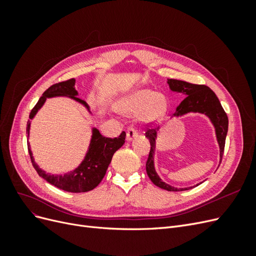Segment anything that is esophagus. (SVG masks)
<instances>
[{
  "label": "esophagus",
  "mask_w": 256,
  "mask_h": 256,
  "mask_svg": "<svg viewBox=\"0 0 256 256\" xmlns=\"http://www.w3.org/2000/svg\"><path fill=\"white\" fill-rule=\"evenodd\" d=\"M138 136V131L134 128V126H130L127 130V140L131 141Z\"/></svg>",
  "instance_id": "34e87169"
}]
</instances>
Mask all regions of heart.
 Returning a JSON list of instances; mask_svg holds the SVG:
<instances>
[{
	"label": "heart",
	"mask_w": 256,
	"mask_h": 256,
	"mask_svg": "<svg viewBox=\"0 0 256 256\" xmlns=\"http://www.w3.org/2000/svg\"><path fill=\"white\" fill-rule=\"evenodd\" d=\"M122 110L129 114H140L144 124H152L164 118L166 100L164 95L154 94L152 90H138L124 102Z\"/></svg>",
	"instance_id": "b5f03b06"
}]
</instances>
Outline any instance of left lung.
<instances>
[{
	"label": "left lung",
	"mask_w": 256,
	"mask_h": 256,
	"mask_svg": "<svg viewBox=\"0 0 256 256\" xmlns=\"http://www.w3.org/2000/svg\"><path fill=\"white\" fill-rule=\"evenodd\" d=\"M168 84L170 88L173 92H182L186 95V98L177 106L176 112L174 115H182L189 112H198L207 115L210 120L212 122L216 128V134L218 138V143L220 146V162L223 157L224 146H226V138L228 128V118L226 111L219 102L218 97L216 96L214 92L209 88L206 85L202 84H192L182 80L168 79ZM157 128H148L146 129L145 136L148 138L150 143V150L148 154V158L146 161V173L150 178L152 184L158 186L159 188L164 189L168 191H184L189 190V188H180L177 189L172 187L166 182H162L159 176L154 171V150H156V138H157ZM198 184L196 186H198Z\"/></svg>",
	"instance_id": "left-lung-1"
}]
</instances>
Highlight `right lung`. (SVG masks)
Instances as JSON below:
<instances>
[{"label": "right lung", "mask_w": 256, "mask_h": 256, "mask_svg": "<svg viewBox=\"0 0 256 256\" xmlns=\"http://www.w3.org/2000/svg\"><path fill=\"white\" fill-rule=\"evenodd\" d=\"M74 79H69L63 82H58L53 84L47 90H46L42 96L38 100V102L30 113V120H32L37 111L40 109L42 104H44L46 99L50 97L56 96H69L70 98L76 100V102H81L88 109V104L84 100L76 97L78 92L74 88ZM30 120H28L26 126V134H28L30 131ZM126 132L122 131L118 138H106L102 136L98 129H92V136L88 152L85 156L82 164L79 168H76L74 172L65 174V175H50L47 174L42 168H38L35 164L34 158L32 156V152L30 148V144L28 142V154L30 157V161L38 175L42 176L44 180H47L49 184L56 186V188L64 190L67 192H74V193H80V192H88L90 191L100 184L104 177L108 166H109L110 162L114 152L120 150V147L125 143Z\"/></svg>", "instance_id": "right-lung-1"}]
</instances>
